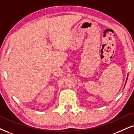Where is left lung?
I'll return each mask as SVG.
<instances>
[{"instance_id":"obj_1","label":"left lung","mask_w":134,"mask_h":134,"mask_svg":"<svg viewBox=\"0 0 134 134\" xmlns=\"http://www.w3.org/2000/svg\"><path fill=\"white\" fill-rule=\"evenodd\" d=\"M127 78H128V75H127V79H126V81H125V83H126L127 81Z\"/></svg>"}]
</instances>
